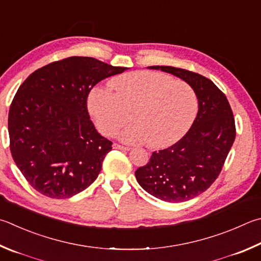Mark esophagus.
Returning <instances> with one entry per match:
<instances>
[{
    "mask_svg": "<svg viewBox=\"0 0 261 261\" xmlns=\"http://www.w3.org/2000/svg\"><path fill=\"white\" fill-rule=\"evenodd\" d=\"M113 148L121 149V150H130V147H125V146H122V145H118V144L113 145Z\"/></svg>",
    "mask_w": 261,
    "mask_h": 261,
    "instance_id": "esophagus-1",
    "label": "esophagus"
}]
</instances>
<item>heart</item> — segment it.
Segmentation results:
<instances>
[{"label":"heart","instance_id":"obj_1","mask_svg":"<svg viewBox=\"0 0 261 261\" xmlns=\"http://www.w3.org/2000/svg\"><path fill=\"white\" fill-rule=\"evenodd\" d=\"M110 85L113 92L96 88L88 98L89 113L107 137L115 136L129 122L131 112L135 124L121 139L165 148L181 139L196 117L198 101L194 89L165 73L131 72L113 77Z\"/></svg>","mask_w":261,"mask_h":261}]
</instances>
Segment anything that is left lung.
<instances>
[{
    "mask_svg": "<svg viewBox=\"0 0 261 261\" xmlns=\"http://www.w3.org/2000/svg\"><path fill=\"white\" fill-rule=\"evenodd\" d=\"M178 76L194 89L198 112L181 139L154 151L136 171L137 181L165 202H185L205 192L219 176L236 136L233 112L225 93L211 80L171 66H149Z\"/></svg>",
    "mask_w": 261,
    "mask_h": 261,
    "instance_id": "left-lung-1",
    "label": "left lung"
}]
</instances>
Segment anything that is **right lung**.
<instances>
[{
	"label": "right lung",
	"instance_id": "right-lung-1",
	"mask_svg": "<svg viewBox=\"0 0 261 261\" xmlns=\"http://www.w3.org/2000/svg\"><path fill=\"white\" fill-rule=\"evenodd\" d=\"M125 69L69 57L36 69L19 87L9 111L10 150L35 191L68 198L97 179L113 143L90 120L88 96L97 83Z\"/></svg>",
	"mask_w": 261,
	"mask_h": 261
}]
</instances>
